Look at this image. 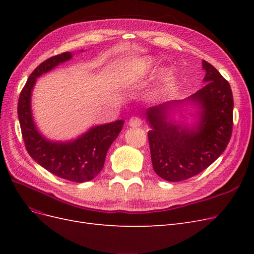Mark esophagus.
Instances as JSON below:
<instances>
[{"label": "esophagus", "mask_w": 254, "mask_h": 254, "mask_svg": "<svg viewBox=\"0 0 254 254\" xmlns=\"http://www.w3.org/2000/svg\"><path fill=\"white\" fill-rule=\"evenodd\" d=\"M142 125V119L139 117H132L129 120V126L131 127H139Z\"/></svg>", "instance_id": "34e87169"}]
</instances>
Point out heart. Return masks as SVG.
Masks as SVG:
<instances>
[{"instance_id": "obj_1", "label": "heart", "mask_w": 254, "mask_h": 254, "mask_svg": "<svg viewBox=\"0 0 254 254\" xmlns=\"http://www.w3.org/2000/svg\"><path fill=\"white\" fill-rule=\"evenodd\" d=\"M136 77H137V76H136L135 72L127 71V72H125L124 74H123V76H122V82L124 83V84L129 83V82L133 81L134 79H136Z\"/></svg>"}]
</instances>
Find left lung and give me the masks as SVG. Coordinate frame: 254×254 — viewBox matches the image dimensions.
Segmentation results:
<instances>
[{
	"label": "left lung",
	"mask_w": 254,
	"mask_h": 254,
	"mask_svg": "<svg viewBox=\"0 0 254 254\" xmlns=\"http://www.w3.org/2000/svg\"><path fill=\"white\" fill-rule=\"evenodd\" d=\"M202 66L204 87L190 97L202 108L195 129L189 130L167 120L166 104L146 112L151 127L148 141L153 171L167 181L187 180L201 173L224 152L231 139V87L207 61H202Z\"/></svg>",
	"instance_id": "8db88e82"
}]
</instances>
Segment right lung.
<instances>
[{
	"instance_id": "add662e5",
	"label": "right lung",
	"mask_w": 254,
	"mask_h": 254,
	"mask_svg": "<svg viewBox=\"0 0 254 254\" xmlns=\"http://www.w3.org/2000/svg\"><path fill=\"white\" fill-rule=\"evenodd\" d=\"M71 57L70 52L61 53L43 61L35 68L20 93L18 117L23 141L29 156L53 175L79 183L92 180L101 173L107 151L121 132L124 121L91 128L77 140L68 143L50 142L37 131L30 110V94L36 78Z\"/></svg>"
}]
</instances>
